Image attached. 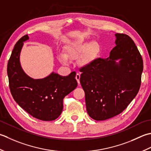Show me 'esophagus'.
I'll list each match as a JSON object with an SVG mask.
<instances>
[{"label":"esophagus","instance_id":"34e87169","mask_svg":"<svg viewBox=\"0 0 151 151\" xmlns=\"http://www.w3.org/2000/svg\"><path fill=\"white\" fill-rule=\"evenodd\" d=\"M76 80H77V81H78V84H79V83H80V81H79V79H80V73H76Z\"/></svg>","mask_w":151,"mask_h":151}]
</instances>
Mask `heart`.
Wrapping results in <instances>:
<instances>
[{
    "instance_id": "b5f03b06",
    "label": "heart",
    "mask_w": 151,
    "mask_h": 151,
    "mask_svg": "<svg viewBox=\"0 0 151 151\" xmlns=\"http://www.w3.org/2000/svg\"><path fill=\"white\" fill-rule=\"evenodd\" d=\"M64 55H61L60 59L62 62L66 63V58L76 59L84 53L79 60V63L82 65H86L90 63L91 60L100 51V45L97 42L77 41L67 44L65 47Z\"/></svg>"
}]
</instances>
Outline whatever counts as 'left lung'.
Returning <instances> with one entry per match:
<instances>
[{"label":"left lung","instance_id":"obj_1","mask_svg":"<svg viewBox=\"0 0 151 151\" xmlns=\"http://www.w3.org/2000/svg\"><path fill=\"white\" fill-rule=\"evenodd\" d=\"M115 36L116 46L109 57L96 58L79 70L87 113L96 121L122 113L140 88L142 57L130 36L119 33Z\"/></svg>","mask_w":151,"mask_h":151}]
</instances>
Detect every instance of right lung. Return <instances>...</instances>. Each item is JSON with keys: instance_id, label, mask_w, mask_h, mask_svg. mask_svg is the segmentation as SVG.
Returning a JSON list of instances; mask_svg holds the SVG:
<instances>
[{"instance_id": "1", "label": "right lung", "mask_w": 151, "mask_h": 151, "mask_svg": "<svg viewBox=\"0 0 151 151\" xmlns=\"http://www.w3.org/2000/svg\"><path fill=\"white\" fill-rule=\"evenodd\" d=\"M29 39L24 35L15 44L7 66L11 94L18 105L42 121H51L60 116L63 109V99L78 86L76 73L60 76L52 72L44 79H34L21 68L19 56L23 42Z\"/></svg>"}]
</instances>
